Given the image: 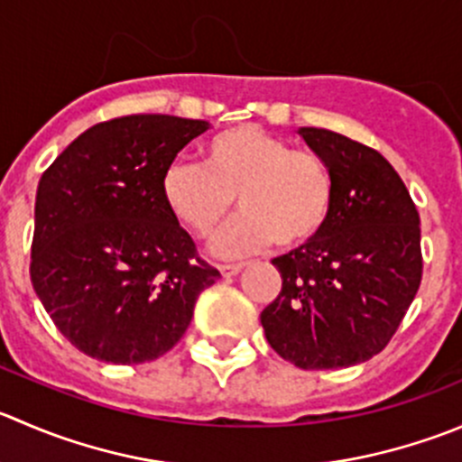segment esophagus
Returning <instances> with one entry per match:
<instances>
[{
	"instance_id": "obj_1",
	"label": "esophagus",
	"mask_w": 462,
	"mask_h": 462,
	"mask_svg": "<svg viewBox=\"0 0 462 462\" xmlns=\"http://www.w3.org/2000/svg\"><path fill=\"white\" fill-rule=\"evenodd\" d=\"M245 263H221L218 266V271H221L223 277H232V275H239L241 271H244Z\"/></svg>"
}]
</instances>
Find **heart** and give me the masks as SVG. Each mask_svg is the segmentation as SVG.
Wrapping results in <instances>:
<instances>
[{
	"instance_id": "1",
	"label": "heart",
	"mask_w": 462,
	"mask_h": 462,
	"mask_svg": "<svg viewBox=\"0 0 462 462\" xmlns=\"http://www.w3.org/2000/svg\"><path fill=\"white\" fill-rule=\"evenodd\" d=\"M199 164H171L162 176L169 212L200 239H212L232 208L244 209L221 236L227 257L273 241L293 250L322 235L336 205V176L313 151L291 149L257 126H235L208 140Z\"/></svg>"
}]
</instances>
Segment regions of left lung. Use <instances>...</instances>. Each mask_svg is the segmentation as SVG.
I'll use <instances>...</instances> for the list:
<instances>
[{
	"label": "left lung",
	"mask_w": 462,
	"mask_h": 462,
	"mask_svg": "<svg viewBox=\"0 0 462 462\" xmlns=\"http://www.w3.org/2000/svg\"><path fill=\"white\" fill-rule=\"evenodd\" d=\"M298 133L334 171L336 205L318 239L273 259L282 291L262 325L298 368H347L386 347L418 293L420 214L382 153L325 128Z\"/></svg>",
	"instance_id": "left-lung-1"
}]
</instances>
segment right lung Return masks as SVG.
<instances>
[{"label": "right lung", "mask_w": 462, "mask_h": 462, "mask_svg": "<svg viewBox=\"0 0 462 462\" xmlns=\"http://www.w3.org/2000/svg\"><path fill=\"white\" fill-rule=\"evenodd\" d=\"M208 128L171 115L110 119L40 178L31 282L83 355L119 365L167 355L221 277L162 200L164 171Z\"/></svg>", "instance_id": "add662e5"}]
</instances>
